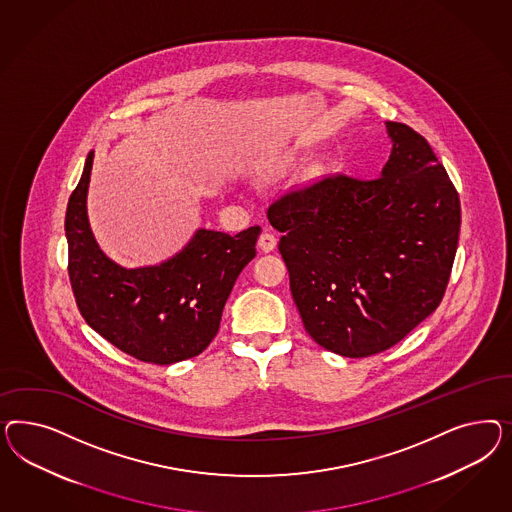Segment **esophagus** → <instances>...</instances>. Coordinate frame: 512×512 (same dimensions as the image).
I'll use <instances>...</instances> for the list:
<instances>
[{
  "label": "esophagus",
  "mask_w": 512,
  "mask_h": 512,
  "mask_svg": "<svg viewBox=\"0 0 512 512\" xmlns=\"http://www.w3.org/2000/svg\"><path fill=\"white\" fill-rule=\"evenodd\" d=\"M276 242H278V238H276V234L270 233L268 229H264L263 234L259 236V249L264 251V253H270L272 249L276 248Z\"/></svg>",
  "instance_id": "34e87169"
}]
</instances>
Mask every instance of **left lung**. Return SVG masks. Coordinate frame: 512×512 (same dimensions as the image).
<instances>
[{"label":"left lung","mask_w":512,"mask_h":512,"mask_svg":"<svg viewBox=\"0 0 512 512\" xmlns=\"http://www.w3.org/2000/svg\"><path fill=\"white\" fill-rule=\"evenodd\" d=\"M381 176L298 187L268 208L306 332L349 358L387 351L443 300L460 234V199L428 140L387 122Z\"/></svg>","instance_id":"left-lung-1"}]
</instances>
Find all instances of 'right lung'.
Segmentation results:
<instances>
[{
    "instance_id": "1",
    "label": "right lung",
    "mask_w": 512,
    "mask_h": 512,
    "mask_svg": "<svg viewBox=\"0 0 512 512\" xmlns=\"http://www.w3.org/2000/svg\"><path fill=\"white\" fill-rule=\"evenodd\" d=\"M93 152L69 197L65 236L78 311L97 334L127 355L159 366L197 357L214 340L242 268L255 257L261 227L231 236L199 229L165 263L124 268L93 238L86 195Z\"/></svg>"
}]
</instances>
